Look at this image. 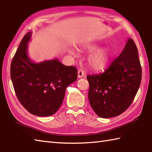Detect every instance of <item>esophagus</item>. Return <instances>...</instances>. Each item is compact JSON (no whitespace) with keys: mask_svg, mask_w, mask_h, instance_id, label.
<instances>
[{"mask_svg":"<svg viewBox=\"0 0 152 152\" xmlns=\"http://www.w3.org/2000/svg\"><path fill=\"white\" fill-rule=\"evenodd\" d=\"M84 75V72L83 69H79L78 70V77L81 78Z\"/></svg>","mask_w":152,"mask_h":152,"instance_id":"1","label":"esophagus"}]
</instances>
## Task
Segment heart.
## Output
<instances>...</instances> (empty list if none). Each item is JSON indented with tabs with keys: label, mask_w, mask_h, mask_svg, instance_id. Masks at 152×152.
<instances>
[{
	"label": "heart",
	"mask_w": 152,
	"mask_h": 152,
	"mask_svg": "<svg viewBox=\"0 0 152 152\" xmlns=\"http://www.w3.org/2000/svg\"><path fill=\"white\" fill-rule=\"evenodd\" d=\"M87 48L90 51H94L97 48V46L95 45H88ZM112 55L113 50L110 48L98 49L88 57V64L94 69H102L109 64Z\"/></svg>",
	"instance_id": "obj_1"
}]
</instances>
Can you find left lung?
Listing matches in <instances>:
<instances>
[{"mask_svg": "<svg viewBox=\"0 0 152 152\" xmlns=\"http://www.w3.org/2000/svg\"><path fill=\"white\" fill-rule=\"evenodd\" d=\"M141 78L137 48L128 39L119 56L104 73L87 75L88 99L95 113L102 118L123 113L134 101Z\"/></svg>", "mask_w": 152, "mask_h": 152, "instance_id": "1", "label": "left lung"}]
</instances>
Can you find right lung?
Wrapping results in <instances>:
<instances>
[{"label":"right lung","mask_w":152,"mask_h":152,"mask_svg":"<svg viewBox=\"0 0 152 152\" xmlns=\"http://www.w3.org/2000/svg\"><path fill=\"white\" fill-rule=\"evenodd\" d=\"M31 32L24 35L11 64L10 73L18 101L29 113L52 115L63 101L66 89L77 79V69L58 59L35 63L28 55Z\"/></svg>","instance_id":"add662e5"}]
</instances>
